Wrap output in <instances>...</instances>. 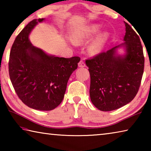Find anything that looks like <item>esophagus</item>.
Here are the masks:
<instances>
[{
  "label": "esophagus",
  "instance_id": "esophagus-1",
  "mask_svg": "<svg viewBox=\"0 0 151 151\" xmlns=\"http://www.w3.org/2000/svg\"><path fill=\"white\" fill-rule=\"evenodd\" d=\"M78 66L79 67H85L86 65H85V63H84L83 60H81L80 62L78 63Z\"/></svg>",
  "mask_w": 151,
  "mask_h": 151
}]
</instances>
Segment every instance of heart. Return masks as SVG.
<instances>
[{
    "label": "heart",
    "instance_id": "1",
    "mask_svg": "<svg viewBox=\"0 0 151 151\" xmlns=\"http://www.w3.org/2000/svg\"><path fill=\"white\" fill-rule=\"evenodd\" d=\"M101 30L99 24H92L83 28L73 34L71 40L75 44H82L90 41ZM109 39L108 32H104L99 34L88 45V50L93 55L101 52Z\"/></svg>",
    "mask_w": 151,
    "mask_h": 151
}]
</instances>
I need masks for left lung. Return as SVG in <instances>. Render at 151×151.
Returning <instances> with one entry per match:
<instances>
[{"label": "left lung", "mask_w": 151, "mask_h": 151, "mask_svg": "<svg viewBox=\"0 0 151 151\" xmlns=\"http://www.w3.org/2000/svg\"><path fill=\"white\" fill-rule=\"evenodd\" d=\"M124 22V42L86 60L91 75L92 103L102 111H111L129 103L139 91L145 58L140 38ZM124 48V54L118 53Z\"/></svg>", "instance_id": "left-lung-1"}]
</instances>
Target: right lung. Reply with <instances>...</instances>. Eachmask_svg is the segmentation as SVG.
<instances>
[{"mask_svg": "<svg viewBox=\"0 0 151 151\" xmlns=\"http://www.w3.org/2000/svg\"><path fill=\"white\" fill-rule=\"evenodd\" d=\"M44 20L34 19L18 35L10 52L9 71L22 103L35 110L51 111L62 102L68 79L81 58L58 57L32 45L30 32Z\"/></svg>", "mask_w": 151, "mask_h": 151, "instance_id": "obj_1", "label": "right lung"}]
</instances>
